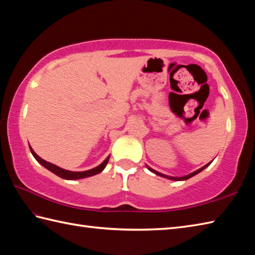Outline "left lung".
Listing matches in <instances>:
<instances>
[{
  "label": "left lung",
  "mask_w": 255,
  "mask_h": 255,
  "mask_svg": "<svg viewBox=\"0 0 255 255\" xmlns=\"http://www.w3.org/2000/svg\"><path fill=\"white\" fill-rule=\"evenodd\" d=\"M211 163V162H209L208 164H206L205 166H203V167H200L199 170H197V171H195V172H193V173H191V174H188V175H186V176H183V177H172V176H166V175H164V174H161V173H159V172H156V171H154V170H152V169H150V167H148V169L151 171V172H153V173H155L156 175H160V176H163V177H166V178H170V180H173V181H184V180H188L189 177H192V176H194V175H196V174H198L199 172H202L205 167H207L209 164Z\"/></svg>",
  "instance_id": "left-lung-1"
}]
</instances>
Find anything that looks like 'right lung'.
<instances>
[{"label": "right lung", "instance_id": "obj_1", "mask_svg": "<svg viewBox=\"0 0 255 255\" xmlns=\"http://www.w3.org/2000/svg\"><path fill=\"white\" fill-rule=\"evenodd\" d=\"M29 149H30V152L32 153V155L35 156V159L39 162L41 165H44L46 169L51 171L52 173H55V174L58 175L59 177L64 178V180H79V178H84V177H89V176H93L95 174H99V173H101L103 170L105 169V166L108 163V160H110V156H107L106 160L103 162L102 164L94 167V169L89 170V171H84V172H72V171L63 170V169H61V167L50 163V162L42 160L39 155H37L35 153V151L31 149V147H29Z\"/></svg>", "mask_w": 255, "mask_h": 255}]
</instances>
